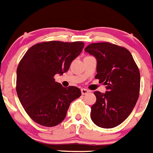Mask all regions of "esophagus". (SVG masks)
Instances as JSON below:
<instances>
[{"label":"esophagus","instance_id":"obj_1","mask_svg":"<svg viewBox=\"0 0 153 153\" xmlns=\"http://www.w3.org/2000/svg\"><path fill=\"white\" fill-rule=\"evenodd\" d=\"M81 91H82V95H86V94H88L90 91L89 90L86 89V88H82V89H81Z\"/></svg>","mask_w":153,"mask_h":153}]
</instances>
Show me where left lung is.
<instances>
[{
	"instance_id": "8db88e82",
	"label": "left lung",
	"mask_w": 153,
	"mask_h": 153,
	"mask_svg": "<svg viewBox=\"0 0 153 153\" xmlns=\"http://www.w3.org/2000/svg\"><path fill=\"white\" fill-rule=\"evenodd\" d=\"M85 51L96 58L95 78L107 89L105 94L94 92L96 102L91 107V119L101 128H114L127 119L139 99V68L128 50L109 42L90 44Z\"/></svg>"
}]
</instances>
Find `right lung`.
<instances>
[{
  "label": "right lung",
  "instance_id": "right-lung-1",
  "mask_svg": "<svg viewBox=\"0 0 153 153\" xmlns=\"http://www.w3.org/2000/svg\"><path fill=\"white\" fill-rule=\"evenodd\" d=\"M84 46L82 42H41L31 46L21 58L16 91L25 111L35 123L46 127L57 126L65 119L70 104L82 95L78 88H64L54 77L68 71Z\"/></svg>",
  "mask_w": 153,
  "mask_h": 153
}]
</instances>
